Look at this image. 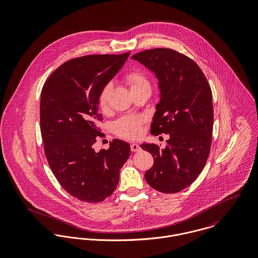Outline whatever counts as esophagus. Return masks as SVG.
<instances>
[{
  "instance_id": "34e87169",
  "label": "esophagus",
  "mask_w": 258,
  "mask_h": 258,
  "mask_svg": "<svg viewBox=\"0 0 258 258\" xmlns=\"http://www.w3.org/2000/svg\"><path fill=\"white\" fill-rule=\"evenodd\" d=\"M130 148H131V151H132V152H138V151H140V149H141L138 144H131Z\"/></svg>"
}]
</instances>
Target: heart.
I'll list each match as a JSON object with an SVG mask.
<instances>
[{
	"mask_svg": "<svg viewBox=\"0 0 258 258\" xmlns=\"http://www.w3.org/2000/svg\"><path fill=\"white\" fill-rule=\"evenodd\" d=\"M126 82L130 85L131 89L149 84L147 76L142 72L135 70L131 71L125 75ZM111 92V84H106L100 91L98 96V106L101 110H106L108 107V99ZM144 123V118L136 115H126L113 124L114 132L121 138L134 140L140 137L142 133V125Z\"/></svg>",
	"mask_w": 258,
	"mask_h": 258,
	"instance_id": "1",
	"label": "heart"
}]
</instances>
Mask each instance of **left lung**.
<instances>
[{"mask_svg": "<svg viewBox=\"0 0 258 258\" xmlns=\"http://www.w3.org/2000/svg\"><path fill=\"white\" fill-rule=\"evenodd\" d=\"M132 58L159 79L161 100L151 133L170 135L165 149L141 145L154 158L145 179L161 192H179L199 177L209 158L214 126L211 86L192 59L172 48L146 49Z\"/></svg>", "mask_w": 258, "mask_h": 258, "instance_id": "left-lung-1", "label": "left lung"}]
</instances>
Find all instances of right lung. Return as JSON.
I'll return each mask as SVG.
<instances>
[{
    "mask_svg": "<svg viewBox=\"0 0 258 258\" xmlns=\"http://www.w3.org/2000/svg\"><path fill=\"white\" fill-rule=\"evenodd\" d=\"M130 51L73 58L57 68L40 94V133L49 168L60 185L75 199L99 203L116 188L120 169L130 155L118 139L95 152L103 137L98 127V96L119 72Z\"/></svg>",
    "mask_w": 258,
    "mask_h": 258,
    "instance_id": "1",
    "label": "right lung"
}]
</instances>
